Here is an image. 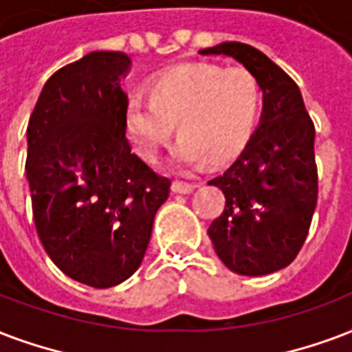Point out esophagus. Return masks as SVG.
<instances>
[{
	"mask_svg": "<svg viewBox=\"0 0 352 352\" xmlns=\"http://www.w3.org/2000/svg\"><path fill=\"white\" fill-rule=\"evenodd\" d=\"M197 184L194 182H184V181H173L171 184V190L175 192V194H190V192H194Z\"/></svg>",
	"mask_w": 352,
	"mask_h": 352,
	"instance_id": "esophagus-1",
	"label": "esophagus"
}]
</instances>
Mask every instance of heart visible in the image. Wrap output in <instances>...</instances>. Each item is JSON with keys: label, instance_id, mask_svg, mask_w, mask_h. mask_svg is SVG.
Masks as SVG:
<instances>
[{"label": "heart", "instance_id": "1", "mask_svg": "<svg viewBox=\"0 0 352 352\" xmlns=\"http://www.w3.org/2000/svg\"><path fill=\"white\" fill-rule=\"evenodd\" d=\"M151 101L133 96L125 107V134L144 160L155 162L170 142L173 123L181 138L173 158L181 168L229 162L245 147L260 112V87L243 68L181 64L155 77Z\"/></svg>", "mask_w": 352, "mask_h": 352}]
</instances>
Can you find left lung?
I'll return each instance as SVG.
<instances>
[{
  "instance_id": "1",
  "label": "left lung",
  "mask_w": 352,
  "mask_h": 352,
  "mask_svg": "<svg viewBox=\"0 0 352 352\" xmlns=\"http://www.w3.org/2000/svg\"><path fill=\"white\" fill-rule=\"evenodd\" d=\"M199 55L234 58L262 90L260 123L234 164L208 181L225 194L208 227L216 254L230 272L260 277L294 262L318 203L316 129L301 90L253 45L223 42Z\"/></svg>"
}]
</instances>
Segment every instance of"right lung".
Returning a JSON list of instances; mask_svg holds the SVG:
<instances>
[{
    "label": "right lung",
    "instance_id": "1",
    "mask_svg": "<svg viewBox=\"0 0 352 352\" xmlns=\"http://www.w3.org/2000/svg\"><path fill=\"white\" fill-rule=\"evenodd\" d=\"M131 58L92 51L51 75L27 125L25 173L38 238L77 283L111 288L140 267L170 179L125 138Z\"/></svg>",
    "mask_w": 352,
    "mask_h": 352
}]
</instances>
